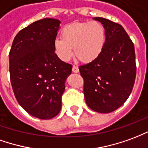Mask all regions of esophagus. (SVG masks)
Segmentation results:
<instances>
[{
  "mask_svg": "<svg viewBox=\"0 0 148 148\" xmlns=\"http://www.w3.org/2000/svg\"><path fill=\"white\" fill-rule=\"evenodd\" d=\"M72 72H74V73H78L79 72V69H78V67L77 66H73L72 67Z\"/></svg>",
  "mask_w": 148,
  "mask_h": 148,
  "instance_id": "obj_1",
  "label": "esophagus"
}]
</instances>
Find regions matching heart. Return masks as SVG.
Listing matches in <instances>:
<instances>
[{"label": "heart", "instance_id": "b5f03b06", "mask_svg": "<svg viewBox=\"0 0 148 148\" xmlns=\"http://www.w3.org/2000/svg\"><path fill=\"white\" fill-rule=\"evenodd\" d=\"M106 42L104 26L98 21L76 22L64 28L61 38L54 40V51L63 61H68L73 54L82 62L95 60L101 54Z\"/></svg>", "mask_w": 148, "mask_h": 148}]
</instances>
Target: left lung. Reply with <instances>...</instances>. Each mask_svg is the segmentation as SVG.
<instances>
[{
	"label": "left lung",
	"instance_id": "8db88e82",
	"mask_svg": "<svg viewBox=\"0 0 148 148\" xmlns=\"http://www.w3.org/2000/svg\"><path fill=\"white\" fill-rule=\"evenodd\" d=\"M104 26L106 42L95 60L79 67L84 80L86 103L99 113L122 106L132 92L136 76V54L132 40L119 24L94 17Z\"/></svg>",
	"mask_w": 148,
	"mask_h": 148
}]
</instances>
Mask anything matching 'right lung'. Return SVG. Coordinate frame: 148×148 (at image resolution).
I'll use <instances>...</instances> for the list:
<instances>
[{"mask_svg": "<svg viewBox=\"0 0 148 148\" xmlns=\"http://www.w3.org/2000/svg\"><path fill=\"white\" fill-rule=\"evenodd\" d=\"M60 21L45 18L18 32L9 52L10 80L16 99L27 112L49 119L61 110V97L72 66L59 59L54 40Z\"/></svg>", "mask_w": 148, "mask_h": 148, "instance_id": "obj_1", "label": "right lung"}]
</instances>
